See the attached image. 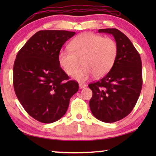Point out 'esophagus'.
Masks as SVG:
<instances>
[{"label":"esophagus","mask_w":156,"mask_h":156,"mask_svg":"<svg viewBox=\"0 0 156 156\" xmlns=\"http://www.w3.org/2000/svg\"><path fill=\"white\" fill-rule=\"evenodd\" d=\"M87 87V84H83V83L79 84V87H80V89H83L84 87Z\"/></svg>","instance_id":"34e87169"}]
</instances>
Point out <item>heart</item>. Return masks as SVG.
I'll list each match as a JSON object with an SVG mask.
<instances>
[{
	"label": "heart",
	"instance_id": "1",
	"mask_svg": "<svg viewBox=\"0 0 156 156\" xmlns=\"http://www.w3.org/2000/svg\"><path fill=\"white\" fill-rule=\"evenodd\" d=\"M71 50H61L58 60L63 71L72 75L80 65L83 67L73 77L79 81H86L91 76L101 78L112 69L118 55V45L110 38L93 34H82L69 44Z\"/></svg>",
	"mask_w": 156,
	"mask_h": 156
}]
</instances>
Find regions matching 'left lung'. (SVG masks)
I'll return each instance as SVG.
<instances>
[{
    "mask_svg": "<svg viewBox=\"0 0 156 156\" xmlns=\"http://www.w3.org/2000/svg\"><path fill=\"white\" fill-rule=\"evenodd\" d=\"M98 32L113 35L118 55L110 72L99 81L89 84L93 92L89 107L97 119L111 123L126 117L135 107L142 85V62L135 47L120 30L101 29Z\"/></svg>",
    "mask_w": 156,
    "mask_h": 156,
    "instance_id": "1",
    "label": "left lung"
}]
</instances>
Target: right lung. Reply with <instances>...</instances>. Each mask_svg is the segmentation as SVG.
I'll list each match as a JSON object with an SVG mask.
<instances>
[{
	"instance_id": "add662e5",
	"label": "right lung",
	"mask_w": 156,
	"mask_h": 156,
	"mask_svg": "<svg viewBox=\"0 0 156 156\" xmlns=\"http://www.w3.org/2000/svg\"><path fill=\"white\" fill-rule=\"evenodd\" d=\"M74 31L41 30L18 52L14 65V88L28 114L43 123H51L65 114L78 83L68 80L58 56Z\"/></svg>"
}]
</instances>
